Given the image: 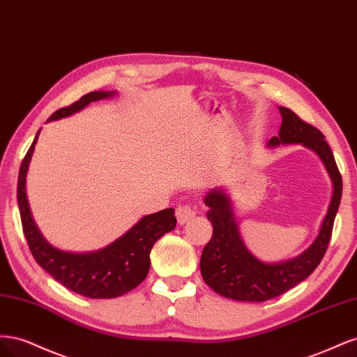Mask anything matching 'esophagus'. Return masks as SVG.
Listing matches in <instances>:
<instances>
[{
	"label": "esophagus",
	"mask_w": 357,
	"mask_h": 357,
	"mask_svg": "<svg viewBox=\"0 0 357 357\" xmlns=\"http://www.w3.org/2000/svg\"><path fill=\"white\" fill-rule=\"evenodd\" d=\"M195 214H197L195 207H192V205H189V204H181L176 210V215H177V220L180 225H185L186 222H189Z\"/></svg>",
	"instance_id": "obj_1"
}]
</instances>
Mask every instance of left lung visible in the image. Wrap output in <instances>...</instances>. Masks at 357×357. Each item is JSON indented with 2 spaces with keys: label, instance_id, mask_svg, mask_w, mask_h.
<instances>
[{
  "label": "left lung",
  "instance_id": "left-lung-1",
  "mask_svg": "<svg viewBox=\"0 0 357 357\" xmlns=\"http://www.w3.org/2000/svg\"><path fill=\"white\" fill-rule=\"evenodd\" d=\"M278 110L283 117L282 126L278 137L269 139L268 146L301 143L317 153L332 180V198L316 240L304 253L289 261L265 264L248 252L243 243L228 193L218 188L205 195L204 202L208 207L207 219L213 225V236L201 255V274L215 294L235 301L264 302L304 282L326 253L341 202L342 178L325 135L286 107H278Z\"/></svg>",
  "mask_w": 357,
  "mask_h": 357
}]
</instances>
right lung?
<instances>
[{"label": "right lung", "mask_w": 357, "mask_h": 357, "mask_svg": "<svg viewBox=\"0 0 357 357\" xmlns=\"http://www.w3.org/2000/svg\"><path fill=\"white\" fill-rule=\"evenodd\" d=\"M116 92L98 91L83 95L79 101L53 113L47 122L58 121L80 112L86 105L110 98ZM40 131L32 142L20 165L17 178V205L22 228L29 250L37 264L53 278L75 294L92 299H110L122 296L135 289L147 277L150 252L162 235L176 228L174 210L165 208L144 215L121 238L101 250L91 253H71L53 247L46 241L32 219L26 199L25 180L29 162L34 153Z\"/></svg>", "instance_id": "1"}]
</instances>
